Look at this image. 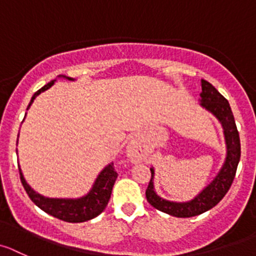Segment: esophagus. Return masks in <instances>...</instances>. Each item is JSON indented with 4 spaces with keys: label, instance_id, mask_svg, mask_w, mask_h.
<instances>
[{
    "label": "esophagus",
    "instance_id": "1",
    "mask_svg": "<svg viewBox=\"0 0 256 256\" xmlns=\"http://www.w3.org/2000/svg\"><path fill=\"white\" fill-rule=\"evenodd\" d=\"M132 158H134V160L135 162H140L144 158V155H142V152H135L132 154Z\"/></svg>",
    "mask_w": 256,
    "mask_h": 256
}]
</instances>
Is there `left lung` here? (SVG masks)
I'll return each mask as SVG.
<instances>
[{
  "label": "left lung",
  "mask_w": 256,
  "mask_h": 256,
  "mask_svg": "<svg viewBox=\"0 0 256 256\" xmlns=\"http://www.w3.org/2000/svg\"><path fill=\"white\" fill-rule=\"evenodd\" d=\"M200 86H202V92L200 94V104L208 112H211L220 121L222 128H224L226 150H228L226 159L214 180L188 202H173V200H166L159 197L154 190V168H150L152 179H150L148 190L145 192L148 202L154 208L174 217L197 216V214H204L216 206L230 190L234 178H235L238 164L240 162V136H238L230 104L210 82L202 80Z\"/></svg>",
  "instance_id": "8db88e82"
}]
</instances>
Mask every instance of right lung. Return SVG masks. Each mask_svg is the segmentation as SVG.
Wrapping results in <instances>:
<instances>
[{"label":"right lung","instance_id":"add662e5","mask_svg":"<svg viewBox=\"0 0 256 256\" xmlns=\"http://www.w3.org/2000/svg\"><path fill=\"white\" fill-rule=\"evenodd\" d=\"M59 77H63L68 80H74L73 78L66 77V76H59ZM56 80H50L48 84H45L44 87L40 88L38 92L34 93V96L31 97V101L30 104H28V110L30 108L31 104L34 102V100L42 92H44V90H49V88L54 84ZM18 172H20L21 183H22L24 188H25L26 193H28V196L30 197V200L44 212H46V214H52V216L56 217V218L66 222H84L88 221V220L94 218V217L98 216L101 212H104L107 204H108L110 197H111L112 193V187H114V180H116L117 178V173L114 168V163H110L108 166H106L102 169V172L98 174V176L96 178L94 183H93L90 192L86 196H83V197L49 198L44 197V196L40 194V193L35 192V190L28 184L25 178H24L21 168H18Z\"/></svg>","mask_w":256,"mask_h":256}]
</instances>
